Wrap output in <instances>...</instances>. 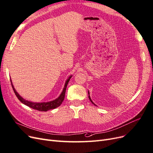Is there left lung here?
<instances>
[{
    "label": "left lung",
    "instance_id": "left-lung-1",
    "mask_svg": "<svg viewBox=\"0 0 153 153\" xmlns=\"http://www.w3.org/2000/svg\"><path fill=\"white\" fill-rule=\"evenodd\" d=\"M88 94H89V91H88ZM89 99L90 100V101H91V103H93V104H94V105H95V104H94V103L93 102H92V101L91 100V98H90V96H89Z\"/></svg>",
    "mask_w": 153,
    "mask_h": 153
}]
</instances>
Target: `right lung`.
Wrapping results in <instances>:
<instances>
[{
    "label": "right lung",
    "mask_w": 153,
    "mask_h": 153,
    "mask_svg": "<svg viewBox=\"0 0 153 153\" xmlns=\"http://www.w3.org/2000/svg\"><path fill=\"white\" fill-rule=\"evenodd\" d=\"M72 76H70L68 78V80H66V83H65V85H64V87L63 89L62 92H61V95L59 96V97L58 98H57L56 100H55L53 101H49V102H43V103H34V102H31V101H29L27 100H24L23 98L19 95V94L16 91L15 89L14 88L13 85L12 84V82L11 80V85L13 87V89L15 92V94L16 96V97L18 98V99L22 103H24V105L29 106V107L33 108L34 110H37L38 111H41V112H47V111L51 110V109H54L55 108L58 107L60 105H61L62 103V101L64 99V97H65V93H66V87L67 85L68 84V82L70 80V78H71Z\"/></svg>",
    "instance_id": "obj_1"
}]
</instances>
